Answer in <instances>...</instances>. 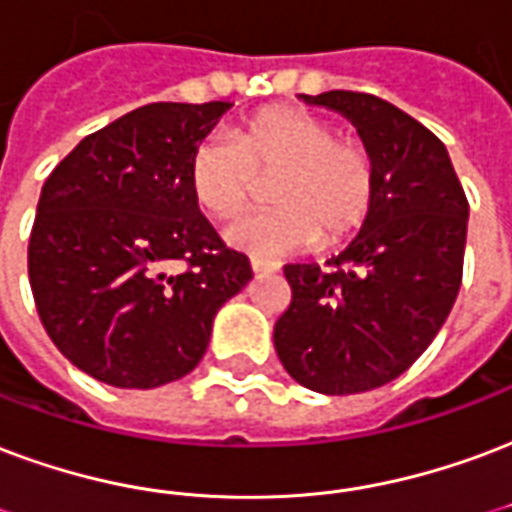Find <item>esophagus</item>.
<instances>
[{"instance_id": "34e87169", "label": "esophagus", "mask_w": 512, "mask_h": 512, "mask_svg": "<svg viewBox=\"0 0 512 512\" xmlns=\"http://www.w3.org/2000/svg\"><path fill=\"white\" fill-rule=\"evenodd\" d=\"M252 271H255V274H279V263H271V260H260V257H252Z\"/></svg>"}]
</instances>
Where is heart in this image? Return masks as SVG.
Returning <instances> with one entry per match:
<instances>
[{"label":"heart","instance_id":"1","mask_svg":"<svg viewBox=\"0 0 512 512\" xmlns=\"http://www.w3.org/2000/svg\"><path fill=\"white\" fill-rule=\"evenodd\" d=\"M189 192L211 217H233L271 181L276 208L238 217L225 241L238 252L279 260L355 233L377 192L374 157L361 140L336 138V127L301 108H266L230 138L203 140L187 168Z\"/></svg>","mask_w":512,"mask_h":512}]
</instances>
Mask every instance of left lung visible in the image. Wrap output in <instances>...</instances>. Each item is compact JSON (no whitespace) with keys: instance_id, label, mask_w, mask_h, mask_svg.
<instances>
[{"instance_id":"8db88e82","label":"left lung","mask_w":512,"mask_h":512,"mask_svg":"<svg viewBox=\"0 0 512 512\" xmlns=\"http://www.w3.org/2000/svg\"><path fill=\"white\" fill-rule=\"evenodd\" d=\"M298 97L358 130L374 157L377 192L331 271L285 268L293 304L276 320V355L314 393L374 391L418 361L456 304L467 195L445 143L391 102L342 89Z\"/></svg>"}]
</instances>
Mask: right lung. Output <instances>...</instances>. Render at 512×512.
Segmentation results:
<instances>
[{"label": "right lung", "mask_w": 512, "mask_h": 512, "mask_svg": "<svg viewBox=\"0 0 512 512\" xmlns=\"http://www.w3.org/2000/svg\"><path fill=\"white\" fill-rule=\"evenodd\" d=\"M233 102H151L86 135L40 192L29 282L64 358L113 388H160L206 355L252 279L189 192V157ZM187 262L184 275L167 268Z\"/></svg>", "instance_id": "1"}]
</instances>
